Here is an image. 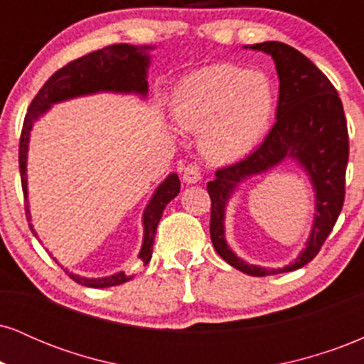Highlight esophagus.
Here are the masks:
<instances>
[{
  "label": "esophagus",
  "instance_id": "obj_1",
  "mask_svg": "<svg viewBox=\"0 0 364 364\" xmlns=\"http://www.w3.org/2000/svg\"><path fill=\"white\" fill-rule=\"evenodd\" d=\"M202 179V171H200L198 166L190 164L186 166L185 171H183V181L188 183V185H195Z\"/></svg>",
  "mask_w": 364,
  "mask_h": 364
}]
</instances>
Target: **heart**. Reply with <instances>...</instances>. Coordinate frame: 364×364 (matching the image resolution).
Wrapping results in <instances>:
<instances>
[{"label": "heart", "mask_w": 364, "mask_h": 364, "mask_svg": "<svg viewBox=\"0 0 364 364\" xmlns=\"http://www.w3.org/2000/svg\"><path fill=\"white\" fill-rule=\"evenodd\" d=\"M171 106L179 127L200 129L198 145L207 159L235 162L269 132L277 97L263 72L223 63L183 77Z\"/></svg>", "instance_id": "1"}]
</instances>
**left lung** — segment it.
<instances>
[{
	"mask_svg": "<svg viewBox=\"0 0 364 364\" xmlns=\"http://www.w3.org/2000/svg\"><path fill=\"white\" fill-rule=\"evenodd\" d=\"M245 49L272 56L279 77L277 121L253 154L215 171L214 181L207 183L212 200L210 240L229 265L253 277H265L301 269L320 252L344 203L349 139L339 94L313 61L277 41L245 46ZM284 160H294L307 173L316 193V215L311 236L295 262L281 269H267L245 262L227 245L225 208L241 182L268 172Z\"/></svg>",
	"mask_w": 364,
	"mask_h": 364,
	"instance_id": "8db88e82",
	"label": "left lung"
}]
</instances>
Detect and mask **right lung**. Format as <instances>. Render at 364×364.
Listing matches in <instances>:
<instances>
[{
    "mask_svg": "<svg viewBox=\"0 0 364 364\" xmlns=\"http://www.w3.org/2000/svg\"><path fill=\"white\" fill-rule=\"evenodd\" d=\"M154 46H132V44H114L107 48L99 49L87 56L78 58L56 73L44 83L43 89L36 95L28 107L27 116H25L22 136H20L18 147V164L20 176H22V190L25 196V214H27L28 225H31L34 236L37 232L32 225V215L28 210V186H27V154L28 141H31V132L34 123L41 116H44L54 104H60L70 99L83 97V95H94L99 92H112V94H135L141 99L147 97L149 82L147 73L150 66V54ZM179 178L176 173H171L164 181L161 183L150 196L147 207H145L144 215H141V224H144V240H141V248L139 258L147 265L152 258L154 240H156V231L159 220H161L162 212L171 200L179 193ZM66 274L73 279L75 282L82 284L87 287H111L119 286V284L128 282L129 275L124 272H116L107 277H82L78 274H72L66 270Z\"/></svg>",
    "mask_w": 364,
    "mask_h": 364,
    "instance_id": "add662e5",
    "label": "right lung"
}]
</instances>
